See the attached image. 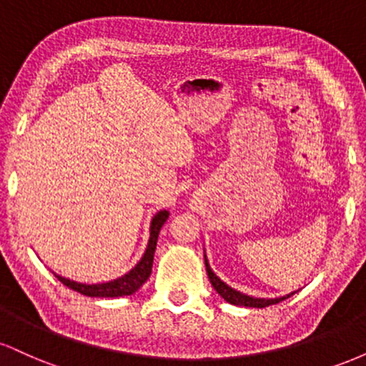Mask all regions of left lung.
Listing matches in <instances>:
<instances>
[{
	"instance_id": "obj_1",
	"label": "left lung",
	"mask_w": 366,
	"mask_h": 366,
	"mask_svg": "<svg viewBox=\"0 0 366 366\" xmlns=\"http://www.w3.org/2000/svg\"><path fill=\"white\" fill-rule=\"evenodd\" d=\"M204 264H207L208 279H209V282H212L213 289H215V291L220 294L222 297H224L227 303H230V305L249 306V308H264V306L280 303V301L287 300V297H291L292 294L296 292V291H294L291 294H287V296H280V297H253V296H247V294H242V292L236 291V289H232L230 285H227L224 280L218 279L215 272H213L212 267H209L207 254H204Z\"/></svg>"
}]
</instances>
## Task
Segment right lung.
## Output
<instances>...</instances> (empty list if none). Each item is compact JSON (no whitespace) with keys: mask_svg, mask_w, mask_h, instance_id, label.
<instances>
[{"mask_svg":"<svg viewBox=\"0 0 366 366\" xmlns=\"http://www.w3.org/2000/svg\"><path fill=\"white\" fill-rule=\"evenodd\" d=\"M170 213L167 209H159L157 215L153 217L149 225V241H148V247H146L144 254L142 258L137 262L136 267L132 270L127 272L125 275L119 277V279L110 280V282H102V284H82V282H75V280L65 279V277L56 275L58 280L66 287L74 289V291L84 294V296H91V297H120V296H130L141 287L146 280L149 279L151 275V268H153V256H154V249H157V241H158V234L162 230L163 224L167 222Z\"/></svg>","mask_w":366,"mask_h":366,"instance_id":"add662e5","label":"right lung"}]
</instances>
